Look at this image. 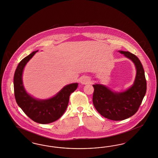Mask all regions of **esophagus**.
<instances>
[{
    "mask_svg": "<svg viewBox=\"0 0 158 158\" xmlns=\"http://www.w3.org/2000/svg\"><path fill=\"white\" fill-rule=\"evenodd\" d=\"M90 82V79L88 76H84L81 79V82L82 84H88Z\"/></svg>",
    "mask_w": 158,
    "mask_h": 158,
    "instance_id": "34e87169",
    "label": "esophagus"
}]
</instances>
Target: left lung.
Segmentation results:
<instances>
[{
  "label": "left lung",
  "instance_id": "1",
  "mask_svg": "<svg viewBox=\"0 0 158 158\" xmlns=\"http://www.w3.org/2000/svg\"><path fill=\"white\" fill-rule=\"evenodd\" d=\"M131 59L136 68V76L132 86L125 92L115 93L102 85H94L93 103L103 117L112 120H122L136 113L146 92L145 72L138 57L129 52L119 51Z\"/></svg>",
  "mask_w": 158,
  "mask_h": 158
}]
</instances>
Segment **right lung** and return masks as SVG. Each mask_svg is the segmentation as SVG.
I'll return each instance as SVG.
<instances>
[{"label": "right lung", "instance_id": "right-lung-1", "mask_svg": "<svg viewBox=\"0 0 158 158\" xmlns=\"http://www.w3.org/2000/svg\"><path fill=\"white\" fill-rule=\"evenodd\" d=\"M38 52H33L19 62L14 75V94L16 101L24 113L32 120L47 124L59 119L66 110L69 96L77 88V83L64 86L56 96L49 99L40 101L28 95L22 83V72L27 62Z\"/></svg>", "mask_w": 158, "mask_h": 158}]
</instances>
